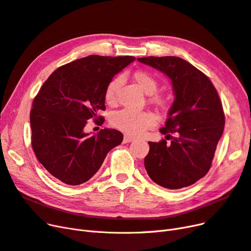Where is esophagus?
Here are the masks:
<instances>
[{
  "instance_id": "obj_1",
  "label": "esophagus",
  "mask_w": 251,
  "mask_h": 251,
  "mask_svg": "<svg viewBox=\"0 0 251 251\" xmlns=\"http://www.w3.org/2000/svg\"><path fill=\"white\" fill-rule=\"evenodd\" d=\"M134 141V138L131 137V136H128V135H125L124 138H123V143L127 144V143H131Z\"/></svg>"
}]
</instances>
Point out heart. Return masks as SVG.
<instances>
[{"label": "heart", "mask_w": 251, "mask_h": 251, "mask_svg": "<svg viewBox=\"0 0 251 251\" xmlns=\"http://www.w3.org/2000/svg\"><path fill=\"white\" fill-rule=\"evenodd\" d=\"M133 78L146 94L150 95L151 102L161 108L168 107L169 101L166 97L155 93L158 88V82L151 73L143 70L136 71L133 74ZM121 81L122 77L116 76L107 83L104 92V99L107 104L113 105L116 103V93ZM110 124L128 135L137 136L153 127L156 124V118L150 111H134L125 108L115 111L110 116Z\"/></svg>", "instance_id": "b5f03b06"}]
</instances>
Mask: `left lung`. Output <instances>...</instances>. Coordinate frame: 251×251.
<instances>
[{
	"label": "left lung",
	"mask_w": 251,
	"mask_h": 251,
	"mask_svg": "<svg viewBox=\"0 0 251 251\" xmlns=\"http://www.w3.org/2000/svg\"><path fill=\"white\" fill-rule=\"evenodd\" d=\"M137 60L169 76L175 94L165 126L160 128L171 143L149 142L146 171L164 188L190 186L209 172L224 132L225 113L218 93L206 74L181 58Z\"/></svg>",
	"instance_id": "8db88e82"
}]
</instances>
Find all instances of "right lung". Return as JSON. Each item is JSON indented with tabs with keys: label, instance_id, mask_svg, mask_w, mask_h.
Here are the masks:
<instances>
[{
	"label": "right lung",
	"instance_id": "add662e5",
	"mask_svg": "<svg viewBox=\"0 0 251 251\" xmlns=\"http://www.w3.org/2000/svg\"><path fill=\"white\" fill-rule=\"evenodd\" d=\"M134 57L92 54L54 70L34 98L30 114L32 147L38 161L68 185L90 180L107 153L123 141L116 129L83 131L88 120H103L107 83Z\"/></svg>",
	"mask_w": 251,
	"mask_h": 251
}]
</instances>
